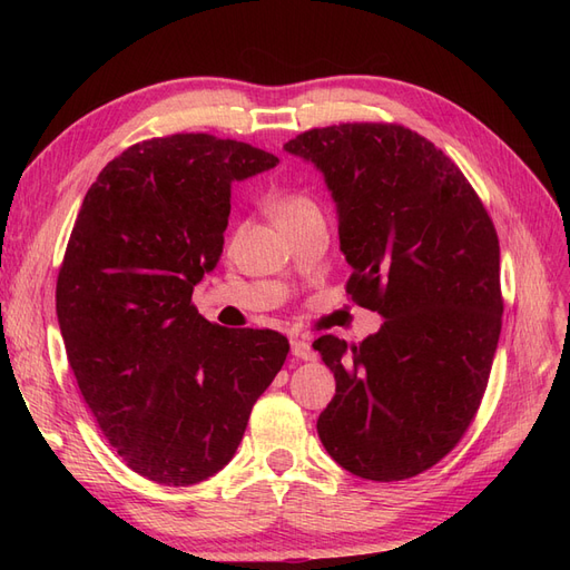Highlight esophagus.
Here are the masks:
<instances>
[{
	"label": "esophagus",
	"mask_w": 570,
	"mask_h": 570,
	"mask_svg": "<svg viewBox=\"0 0 570 570\" xmlns=\"http://www.w3.org/2000/svg\"><path fill=\"white\" fill-rule=\"evenodd\" d=\"M292 354H295L297 358H304V361H316V352L312 347V342L304 340V337H292Z\"/></svg>",
	"instance_id": "1"
}]
</instances>
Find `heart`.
Here are the masks:
<instances>
[{
    "instance_id": "obj_1",
    "label": "heart",
    "mask_w": 570,
    "mask_h": 570,
    "mask_svg": "<svg viewBox=\"0 0 570 570\" xmlns=\"http://www.w3.org/2000/svg\"><path fill=\"white\" fill-rule=\"evenodd\" d=\"M268 212L275 223H285V220H292V218L304 216L308 212H318V209H316L314 199H308L306 195L285 193V195H278L268 202Z\"/></svg>"
}]
</instances>
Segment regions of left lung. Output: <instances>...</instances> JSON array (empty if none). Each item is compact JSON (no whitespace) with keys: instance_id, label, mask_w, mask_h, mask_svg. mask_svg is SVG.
I'll list each match as a JSON object with an SVG mask.
<instances>
[{"instance_id":"1","label":"left lung","mask_w":570,"mask_h":570,"mask_svg":"<svg viewBox=\"0 0 570 570\" xmlns=\"http://www.w3.org/2000/svg\"><path fill=\"white\" fill-rule=\"evenodd\" d=\"M285 149L333 193L347 295L385 318L361 344L314 342L337 383L318 438L358 478H413L454 450L488 387L504 312L494 223L459 166L400 124L312 128Z\"/></svg>"}]
</instances>
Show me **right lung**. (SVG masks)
Here are the masks:
<instances>
[{"mask_svg": "<svg viewBox=\"0 0 570 570\" xmlns=\"http://www.w3.org/2000/svg\"><path fill=\"white\" fill-rule=\"evenodd\" d=\"M278 157L209 132L137 142L82 199L57 278L66 356L101 435L128 469L185 488L218 473L283 368L275 331L206 321L193 289L214 271L230 185Z\"/></svg>", "mask_w": 570, "mask_h": 570, "instance_id": "add662e5", "label": "right lung"}]
</instances>
